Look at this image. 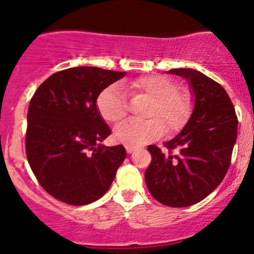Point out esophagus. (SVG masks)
Here are the masks:
<instances>
[{
    "label": "esophagus",
    "instance_id": "34e87169",
    "mask_svg": "<svg viewBox=\"0 0 254 254\" xmlns=\"http://www.w3.org/2000/svg\"><path fill=\"white\" fill-rule=\"evenodd\" d=\"M125 150H127V153H132L135 150H136V147H135V146H129V145H127V146H125Z\"/></svg>",
    "mask_w": 254,
    "mask_h": 254
}]
</instances>
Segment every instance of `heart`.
<instances>
[{
	"label": "heart",
	"mask_w": 254,
	"mask_h": 254,
	"mask_svg": "<svg viewBox=\"0 0 254 254\" xmlns=\"http://www.w3.org/2000/svg\"><path fill=\"white\" fill-rule=\"evenodd\" d=\"M112 84L104 88L97 98V109L106 122L119 123L127 112L124 92L142 94L151 98V104L143 122L130 120L118 125L114 129L115 141L129 146H139L158 139L165 132L179 131L188 122L193 109L191 96L172 78L163 75L141 76L132 81Z\"/></svg>",
	"instance_id": "1"
}]
</instances>
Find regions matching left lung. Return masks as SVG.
I'll list each match as a JSON object with an SVG mask.
<instances>
[{"label":"left lung","instance_id":"obj_1","mask_svg":"<svg viewBox=\"0 0 254 254\" xmlns=\"http://www.w3.org/2000/svg\"><path fill=\"white\" fill-rule=\"evenodd\" d=\"M170 73L187 78L195 94L193 114L184 129L165 143L167 152L148 145L145 181L161 204L186 207L206 198L226 176L237 139V115L224 87L193 68ZM177 148L176 155L173 150Z\"/></svg>","mask_w":254,"mask_h":254}]
</instances>
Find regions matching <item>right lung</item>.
<instances>
[{"label": "right lung", "mask_w": 254, "mask_h": 254, "mask_svg": "<svg viewBox=\"0 0 254 254\" xmlns=\"http://www.w3.org/2000/svg\"><path fill=\"white\" fill-rule=\"evenodd\" d=\"M125 72L99 67L58 71L29 102L28 162L47 193L68 205H86L106 194L125 160L123 145L99 142L112 134L97 109L99 93Z\"/></svg>", "instance_id": "obj_1"}]
</instances>
